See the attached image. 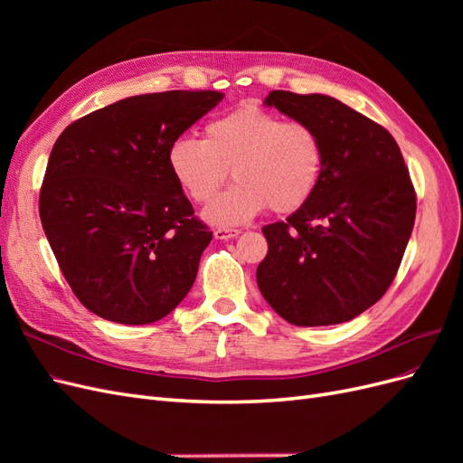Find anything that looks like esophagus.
I'll return each mask as SVG.
<instances>
[{"label":"esophagus","mask_w":463,"mask_h":463,"mask_svg":"<svg viewBox=\"0 0 463 463\" xmlns=\"http://www.w3.org/2000/svg\"><path fill=\"white\" fill-rule=\"evenodd\" d=\"M241 232L240 230H232V228H218L214 232V237L216 240H233V237L240 235Z\"/></svg>","instance_id":"obj_1"}]
</instances>
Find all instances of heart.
Listing matches in <instances>:
<instances>
[{"instance_id":"b5f03b06","label":"heart","mask_w":463,"mask_h":463,"mask_svg":"<svg viewBox=\"0 0 463 463\" xmlns=\"http://www.w3.org/2000/svg\"><path fill=\"white\" fill-rule=\"evenodd\" d=\"M167 167L194 203L213 199L232 170L237 184L203 213L208 223L228 228L269 206L276 214H289L309 203L325 167V145L313 125L243 104L208 121L203 141L175 138L167 148Z\"/></svg>"}]
</instances>
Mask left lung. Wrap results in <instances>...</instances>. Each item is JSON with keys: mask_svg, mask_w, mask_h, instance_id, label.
Instances as JSON below:
<instances>
[{"mask_svg": "<svg viewBox=\"0 0 463 463\" xmlns=\"http://www.w3.org/2000/svg\"><path fill=\"white\" fill-rule=\"evenodd\" d=\"M264 106L309 123L325 145L313 197L262 233V298L296 326L352 320L394 279L415 222V191L384 128L326 94L272 90Z\"/></svg>", "mask_w": 463, "mask_h": 463, "instance_id": "1", "label": "left lung"}]
</instances>
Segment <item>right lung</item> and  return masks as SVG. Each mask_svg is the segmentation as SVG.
<instances>
[{
    "label": "right lung",
    "mask_w": 463,
    "mask_h": 463,
    "mask_svg": "<svg viewBox=\"0 0 463 463\" xmlns=\"http://www.w3.org/2000/svg\"><path fill=\"white\" fill-rule=\"evenodd\" d=\"M216 90L129 96L55 141L40 220L79 301L119 325L170 315L213 240L167 167V148L222 102Z\"/></svg>",
    "instance_id": "1"
}]
</instances>
